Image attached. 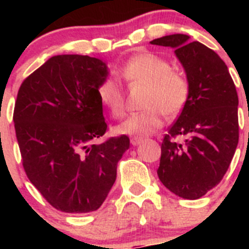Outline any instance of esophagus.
I'll use <instances>...</instances> for the list:
<instances>
[{
    "mask_svg": "<svg viewBox=\"0 0 249 249\" xmlns=\"http://www.w3.org/2000/svg\"><path fill=\"white\" fill-rule=\"evenodd\" d=\"M130 142H131L132 145H139L140 143L143 142V139H141V137H132Z\"/></svg>",
    "mask_w": 249,
    "mask_h": 249,
    "instance_id": "1",
    "label": "esophagus"
}]
</instances>
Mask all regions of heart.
Here are the masks:
<instances>
[{
    "label": "heart",
    "instance_id": "heart-1",
    "mask_svg": "<svg viewBox=\"0 0 249 249\" xmlns=\"http://www.w3.org/2000/svg\"><path fill=\"white\" fill-rule=\"evenodd\" d=\"M129 87H145L143 112L129 115L117 126V131L134 137L154 134L167 117L178 114L189 97V82L183 73L171 69V64L153 53H140L130 57L117 72ZM100 102L114 118L122 117L125 109L123 88L114 78H105L97 87Z\"/></svg>",
    "mask_w": 249,
    "mask_h": 249
}]
</instances>
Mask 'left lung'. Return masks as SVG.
<instances>
[{
    "instance_id": "8db88e82",
    "label": "left lung",
    "mask_w": 249,
    "mask_h": 249,
    "mask_svg": "<svg viewBox=\"0 0 249 249\" xmlns=\"http://www.w3.org/2000/svg\"><path fill=\"white\" fill-rule=\"evenodd\" d=\"M171 47L189 82V97L161 143L158 176L183 199L203 196L222 180L238 143V96L219 55L189 36L170 35L150 42ZM185 140L177 143L174 139Z\"/></svg>"
}]
</instances>
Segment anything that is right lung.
<instances>
[{"label":"right lung","instance_id":"1","mask_svg":"<svg viewBox=\"0 0 249 249\" xmlns=\"http://www.w3.org/2000/svg\"><path fill=\"white\" fill-rule=\"evenodd\" d=\"M106 64L88 55H56L21 83L14 127L30 182L56 210L88 213L104 203L130 140L94 141L107 130L97 96Z\"/></svg>","mask_w":249,"mask_h":249}]
</instances>
